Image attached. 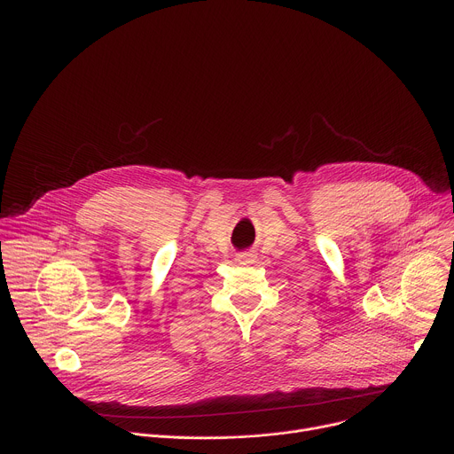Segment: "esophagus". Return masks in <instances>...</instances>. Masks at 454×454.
I'll use <instances>...</instances> for the list:
<instances>
[{"mask_svg":"<svg viewBox=\"0 0 454 454\" xmlns=\"http://www.w3.org/2000/svg\"><path fill=\"white\" fill-rule=\"evenodd\" d=\"M256 261V254L254 253H251V251H242V253H239L237 254V262L239 264H253Z\"/></svg>","mask_w":454,"mask_h":454,"instance_id":"34e87169","label":"esophagus"}]
</instances>
